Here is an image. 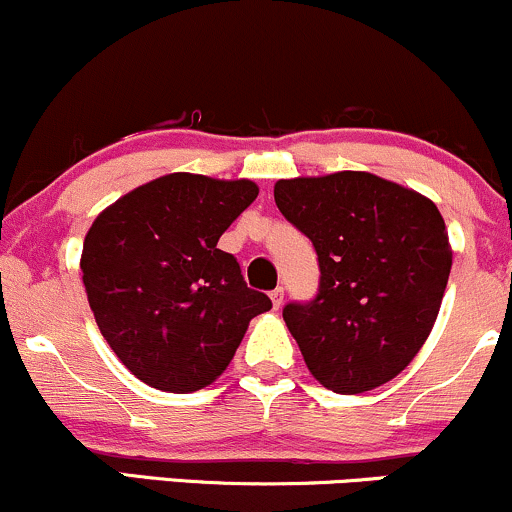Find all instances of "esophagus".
Here are the masks:
<instances>
[{
	"instance_id": "obj_1",
	"label": "esophagus",
	"mask_w": 512,
	"mask_h": 512,
	"mask_svg": "<svg viewBox=\"0 0 512 512\" xmlns=\"http://www.w3.org/2000/svg\"><path fill=\"white\" fill-rule=\"evenodd\" d=\"M271 300H273V307H283V300H285V290L283 287H275V290L271 292Z\"/></svg>"
}]
</instances>
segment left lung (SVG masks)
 I'll return each instance as SVG.
<instances>
[{"label": "left lung", "mask_w": 512, "mask_h": 512, "mask_svg": "<svg viewBox=\"0 0 512 512\" xmlns=\"http://www.w3.org/2000/svg\"><path fill=\"white\" fill-rule=\"evenodd\" d=\"M273 193L319 256L317 297L283 309L309 372L338 394L394 380L430 336L450 278L440 210L367 171L285 179Z\"/></svg>", "instance_id": "8db88e82"}]
</instances>
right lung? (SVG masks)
I'll return each mask as SVG.
<instances>
[{"instance_id": "obj_1", "label": "right lung", "mask_w": 512, "mask_h": 512, "mask_svg": "<svg viewBox=\"0 0 512 512\" xmlns=\"http://www.w3.org/2000/svg\"><path fill=\"white\" fill-rule=\"evenodd\" d=\"M254 181L166 174L94 220L82 280L96 324L137 380L162 392L208 387L237 353L249 321L273 307L217 249L256 200Z\"/></svg>"}]
</instances>
